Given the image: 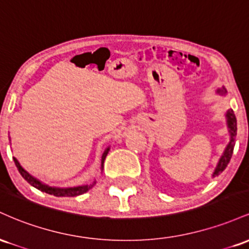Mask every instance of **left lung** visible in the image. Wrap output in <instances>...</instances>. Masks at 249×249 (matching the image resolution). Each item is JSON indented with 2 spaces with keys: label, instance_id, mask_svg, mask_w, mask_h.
<instances>
[{
  "label": "left lung",
  "instance_id": "8db88e82",
  "mask_svg": "<svg viewBox=\"0 0 249 249\" xmlns=\"http://www.w3.org/2000/svg\"><path fill=\"white\" fill-rule=\"evenodd\" d=\"M216 93L220 96H226L227 95V90H226L224 87L219 88L218 90H216ZM226 123H227V128H228V132H230V142H228L227 146H226L222 156L220 157L218 164H216L215 168H214L212 177L219 176V174L221 173L226 167H227L228 162H230L231 158H232L234 145H235V137H236V118L232 108L227 110V112H226Z\"/></svg>",
  "mask_w": 249,
  "mask_h": 249
}]
</instances>
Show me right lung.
<instances>
[{
	"label": "right lung",
	"instance_id": "1",
	"mask_svg": "<svg viewBox=\"0 0 249 249\" xmlns=\"http://www.w3.org/2000/svg\"><path fill=\"white\" fill-rule=\"evenodd\" d=\"M108 151H110V146L107 147L104 150V152L102 154V170L104 167V160L107 158ZM14 161H15V165L18 170V172L21 173V176L27 180L28 182L34 186L37 190L42 191V192H45L48 194H51V196H81V194H84L85 192H88L90 188H92L96 185V181H93L92 184L90 185H82V186H75V187H55V186H49V185L44 184L42 182L41 180L36 179L35 177H33L29 172L24 170L22 167V165L19 164L18 160L16 158H14Z\"/></svg>",
	"mask_w": 249,
	"mask_h": 249
}]
</instances>
